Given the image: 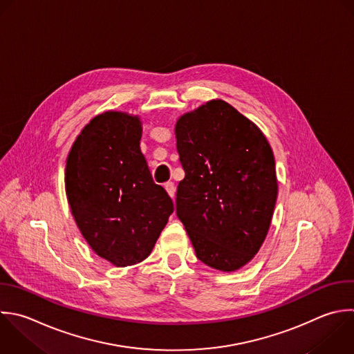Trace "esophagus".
Masks as SVG:
<instances>
[{"label": "esophagus", "mask_w": 354, "mask_h": 354, "mask_svg": "<svg viewBox=\"0 0 354 354\" xmlns=\"http://www.w3.org/2000/svg\"><path fill=\"white\" fill-rule=\"evenodd\" d=\"M165 188H166L167 194H169L171 198H174V195H176V185H174V183H173V181L166 183V184H165Z\"/></svg>", "instance_id": "1"}]
</instances>
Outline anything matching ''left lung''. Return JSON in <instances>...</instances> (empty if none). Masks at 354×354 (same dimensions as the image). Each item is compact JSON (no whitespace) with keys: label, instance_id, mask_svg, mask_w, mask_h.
Listing matches in <instances>:
<instances>
[{"label":"left lung","instance_id":"1","mask_svg":"<svg viewBox=\"0 0 354 354\" xmlns=\"http://www.w3.org/2000/svg\"><path fill=\"white\" fill-rule=\"evenodd\" d=\"M176 138L185 171L176 213L201 261L235 271L257 253L271 223L278 189L272 151L221 100L180 118Z\"/></svg>","mask_w":354,"mask_h":354}]
</instances>
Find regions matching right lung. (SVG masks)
<instances>
[{
    "mask_svg": "<svg viewBox=\"0 0 354 354\" xmlns=\"http://www.w3.org/2000/svg\"><path fill=\"white\" fill-rule=\"evenodd\" d=\"M141 131L137 118L100 115L84 127L66 163L76 224L93 250L118 267L147 259L174 212L140 149Z\"/></svg>",
    "mask_w": 354,
    "mask_h": 354,
    "instance_id": "add662e5",
    "label": "right lung"
}]
</instances>
